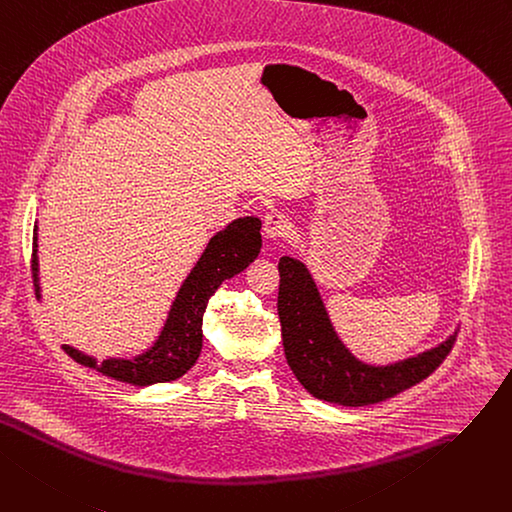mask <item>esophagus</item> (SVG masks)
Wrapping results in <instances>:
<instances>
[{
    "mask_svg": "<svg viewBox=\"0 0 512 512\" xmlns=\"http://www.w3.org/2000/svg\"><path fill=\"white\" fill-rule=\"evenodd\" d=\"M263 232L267 238H271V241H278V238H286L292 232V222L282 212H271L265 216Z\"/></svg>",
    "mask_w": 512,
    "mask_h": 512,
    "instance_id": "obj_1",
    "label": "esophagus"
}]
</instances>
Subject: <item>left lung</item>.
Masks as SVG:
<instances>
[{"label": "left lung", "instance_id": "8db88e82", "mask_svg": "<svg viewBox=\"0 0 512 512\" xmlns=\"http://www.w3.org/2000/svg\"><path fill=\"white\" fill-rule=\"evenodd\" d=\"M278 269V315L286 360L302 387L317 399L352 407L385 401L430 377L455 344L451 335L436 348L401 362L364 364L339 342L306 265L282 257Z\"/></svg>", "mask_w": 512, "mask_h": 512}]
</instances>
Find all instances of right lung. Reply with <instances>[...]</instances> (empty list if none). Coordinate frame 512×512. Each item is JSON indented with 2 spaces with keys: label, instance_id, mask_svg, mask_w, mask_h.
Returning <instances> with one entry per match:
<instances>
[{
  "label": "right lung",
  "instance_id": "obj_1",
  "mask_svg": "<svg viewBox=\"0 0 512 512\" xmlns=\"http://www.w3.org/2000/svg\"><path fill=\"white\" fill-rule=\"evenodd\" d=\"M261 220L247 216L230 222L224 230L212 236L206 251L199 257L191 274L183 282L177 292V298L170 306L168 319L150 350L135 356L131 360L125 358H107L96 362L82 354L72 346H63L78 364L90 366L98 372L111 377L115 381L148 387L156 383H170L197 362L201 352V325L203 313L210 296L220 288V284L253 263L261 251ZM37 226L32 230V282L37 290V298H41L39 286V257H37Z\"/></svg>",
  "mask_w": 512,
  "mask_h": 512
}]
</instances>
